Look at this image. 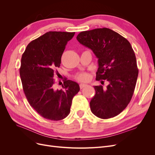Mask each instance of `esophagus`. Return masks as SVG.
Listing matches in <instances>:
<instances>
[{
    "label": "esophagus",
    "instance_id": "34e87169",
    "mask_svg": "<svg viewBox=\"0 0 155 155\" xmlns=\"http://www.w3.org/2000/svg\"><path fill=\"white\" fill-rule=\"evenodd\" d=\"M87 84H80V88L81 89L84 88V87H87Z\"/></svg>",
    "mask_w": 155,
    "mask_h": 155
}]
</instances>
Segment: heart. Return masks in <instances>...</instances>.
<instances>
[{"mask_svg":"<svg viewBox=\"0 0 155 155\" xmlns=\"http://www.w3.org/2000/svg\"><path fill=\"white\" fill-rule=\"evenodd\" d=\"M76 78L80 81L85 82V81H87L89 79V75L86 73H81L80 74L77 75Z\"/></svg>","mask_w":155,"mask_h":155,"instance_id":"obj_1","label":"heart"}]
</instances>
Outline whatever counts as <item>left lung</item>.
<instances>
[{"instance_id":"obj_1","label":"left lung","mask_w":155,"mask_h":155,"mask_svg":"<svg viewBox=\"0 0 155 155\" xmlns=\"http://www.w3.org/2000/svg\"><path fill=\"white\" fill-rule=\"evenodd\" d=\"M77 39L98 58L96 80H106L109 83L105 90L102 85L94 86L95 94L90 102L92 112L104 119L117 116L131 101L138 76L131 44L106 28L81 32Z\"/></svg>"}]
</instances>
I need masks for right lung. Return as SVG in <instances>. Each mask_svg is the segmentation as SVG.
Returning <instances> with one entry per match:
<instances>
[{"instance_id": "obj_1", "label": "right lung", "mask_w": 155, "mask_h": 155, "mask_svg": "<svg viewBox=\"0 0 155 155\" xmlns=\"http://www.w3.org/2000/svg\"><path fill=\"white\" fill-rule=\"evenodd\" d=\"M74 35L48 32L29 43L22 54L19 72L24 94L31 106L45 119L60 120L67 117L73 97L80 91L77 82L67 79L62 85L64 90L53 87L55 70Z\"/></svg>"}]
</instances>
